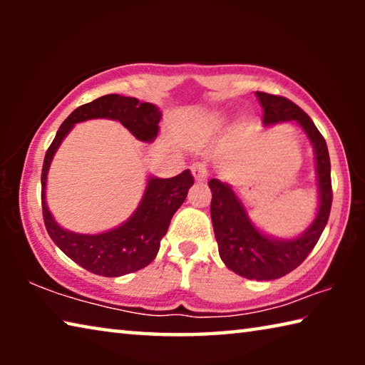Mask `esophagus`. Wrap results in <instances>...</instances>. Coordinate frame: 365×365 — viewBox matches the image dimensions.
<instances>
[{"label": "esophagus", "instance_id": "esophagus-1", "mask_svg": "<svg viewBox=\"0 0 365 365\" xmlns=\"http://www.w3.org/2000/svg\"><path fill=\"white\" fill-rule=\"evenodd\" d=\"M191 174H193L195 180L197 183H205L207 180V175H209L205 165H201V164H195L193 168H191Z\"/></svg>", "mask_w": 365, "mask_h": 365}]
</instances>
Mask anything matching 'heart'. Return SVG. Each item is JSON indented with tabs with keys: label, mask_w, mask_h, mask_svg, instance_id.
Wrapping results in <instances>:
<instances>
[{
	"label": "heart",
	"mask_w": 365,
	"mask_h": 365,
	"mask_svg": "<svg viewBox=\"0 0 365 365\" xmlns=\"http://www.w3.org/2000/svg\"><path fill=\"white\" fill-rule=\"evenodd\" d=\"M214 119H215V120H219V119H220V115H214Z\"/></svg>",
	"instance_id": "heart-1"
}]
</instances>
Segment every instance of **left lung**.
Masks as SVG:
<instances>
[{"mask_svg":"<svg viewBox=\"0 0 365 365\" xmlns=\"http://www.w3.org/2000/svg\"><path fill=\"white\" fill-rule=\"evenodd\" d=\"M264 109V127L294 122L307 135L316 156L319 207L316 219L299 237H269L252 224L242 200L228 183L211 178V219L219 255L228 269L250 280H274L289 274L309 256L329 222L331 209L330 156L322 135L311 117L287 98L256 91Z\"/></svg>","mask_w":365,"mask_h":365,"instance_id":"8db88e82","label":"left lung"}]
</instances>
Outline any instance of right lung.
I'll list each match as a JSON object with an SVG mask.
<instances>
[{
    "mask_svg": "<svg viewBox=\"0 0 365 365\" xmlns=\"http://www.w3.org/2000/svg\"><path fill=\"white\" fill-rule=\"evenodd\" d=\"M160 110L156 104L141 103L137 98L106 95L77 108L59 127L49 145L41 170V207L48 235L58 248L91 274L120 277L137 272L156 257L160 240L170 224L172 215L183 205L191 185L190 170L172 178H148L138 207L123 224L113 230L85 235L69 232L54 220L46 205V178L51 160L73 125L91 119L119 120L135 138L151 143L158 137Z\"/></svg>",
    "mask_w": 365,
    "mask_h": 365,
    "instance_id": "right-lung-1",
    "label": "right lung"
}]
</instances>
